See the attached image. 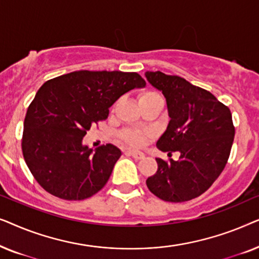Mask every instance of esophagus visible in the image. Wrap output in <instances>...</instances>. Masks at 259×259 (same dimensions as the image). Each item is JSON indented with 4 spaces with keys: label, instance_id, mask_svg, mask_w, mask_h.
Masks as SVG:
<instances>
[{
    "label": "esophagus",
    "instance_id": "34e87169",
    "mask_svg": "<svg viewBox=\"0 0 259 259\" xmlns=\"http://www.w3.org/2000/svg\"><path fill=\"white\" fill-rule=\"evenodd\" d=\"M127 153H128L130 155H132L133 158L138 159V160H140V159L145 158L144 153H141V152H138V151H134V150H128V151H127Z\"/></svg>",
    "mask_w": 259,
    "mask_h": 259
}]
</instances>
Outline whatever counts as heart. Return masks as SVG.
<instances>
[{
	"label": "heart",
	"instance_id": "obj_1",
	"mask_svg": "<svg viewBox=\"0 0 259 259\" xmlns=\"http://www.w3.org/2000/svg\"><path fill=\"white\" fill-rule=\"evenodd\" d=\"M154 100H162L161 95L158 93V92L154 91H146L143 92L139 95V104L145 105L147 102L154 101ZM148 134L145 132H139V131L134 130H123L122 132H120V139H121L122 143L126 145H130L132 147H143L145 143H146L148 139Z\"/></svg>",
	"mask_w": 259,
	"mask_h": 259
}]
</instances>
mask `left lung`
<instances>
[{
    "label": "left lung",
    "instance_id": "obj_1",
    "mask_svg": "<svg viewBox=\"0 0 259 259\" xmlns=\"http://www.w3.org/2000/svg\"><path fill=\"white\" fill-rule=\"evenodd\" d=\"M148 82L166 98L169 120L157 147L179 152V160L157 158L158 169L146 185L165 201L182 203L210 189L224 169L231 152L235 126L228 106L210 92L178 75L146 72Z\"/></svg>",
    "mask_w": 259,
    "mask_h": 259
}]
</instances>
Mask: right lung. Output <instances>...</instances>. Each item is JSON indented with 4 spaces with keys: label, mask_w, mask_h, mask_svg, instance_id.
Listing matches in <instances>:
<instances>
[{
    "label": "right lung",
    "mask_w": 259,
    "mask_h": 259,
    "mask_svg": "<svg viewBox=\"0 0 259 259\" xmlns=\"http://www.w3.org/2000/svg\"><path fill=\"white\" fill-rule=\"evenodd\" d=\"M146 84L138 73L77 70L42 84L23 123L24 161L42 189L65 200H82L108 182L121 151L112 144L82 146L92 126L107 119L126 92Z\"/></svg>",
    "instance_id": "obj_1"
}]
</instances>
